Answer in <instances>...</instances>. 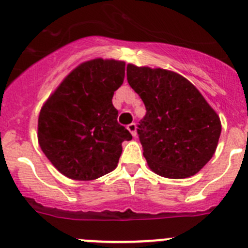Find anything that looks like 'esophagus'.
<instances>
[{
  "label": "esophagus",
  "mask_w": 248,
  "mask_h": 248,
  "mask_svg": "<svg viewBox=\"0 0 248 248\" xmlns=\"http://www.w3.org/2000/svg\"><path fill=\"white\" fill-rule=\"evenodd\" d=\"M127 129L131 132L132 136L137 137V124H129L128 126H127Z\"/></svg>",
  "instance_id": "34e87169"
}]
</instances>
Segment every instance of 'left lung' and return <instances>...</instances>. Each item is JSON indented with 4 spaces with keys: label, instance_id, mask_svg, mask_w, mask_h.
<instances>
[{
    "label": "left lung",
    "instance_id": "1",
    "mask_svg": "<svg viewBox=\"0 0 248 248\" xmlns=\"http://www.w3.org/2000/svg\"><path fill=\"white\" fill-rule=\"evenodd\" d=\"M127 80L146 108L137 132L151 170L169 179L197 174L216 151L218 115L193 84L174 72L128 64Z\"/></svg>",
    "mask_w": 248,
    "mask_h": 248
}]
</instances>
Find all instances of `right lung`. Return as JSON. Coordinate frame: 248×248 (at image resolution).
Instances as JSON below:
<instances>
[{
    "mask_svg": "<svg viewBox=\"0 0 248 248\" xmlns=\"http://www.w3.org/2000/svg\"><path fill=\"white\" fill-rule=\"evenodd\" d=\"M124 62L96 59L78 66L49 97L38 119V141L52 166L73 180L112 171L132 134L117 122L114 92Z\"/></svg>",
    "mask_w": 248,
    "mask_h": 248,
    "instance_id": "1",
    "label": "right lung"
}]
</instances>
